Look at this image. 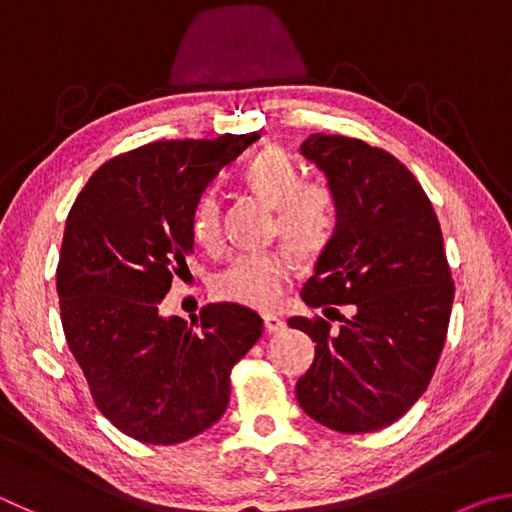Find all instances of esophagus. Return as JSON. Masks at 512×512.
Wrapping results in <instances>:
<instances>
[{
    "instance_id": "esophagus-1",
    "label": "esophagus",
    "mask_w": 512,
    "mask_h": 512,
    "mask_svg": "<svg viewBox=\"0 0 512 512\" xmlns=\"http://www.w3.org/2000/svg\"><path fill=\"white\" fill-rule=\"evenodd\" d=\"M264 327H266L268 334H277V332H282V329H284V320L280 316L266 314L264 316Z\"/></svg>"
}]
</instances>
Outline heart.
<instances>
[{
    "label": "heart",
    "instance_id": "1",
    "mask_svg": "<svg viewBox=\"0 0 512 512\" xmlns=\"http://www.w3.org/2000/svg\"><path fill=\"white\" fill-rule=\"evenodd\" d=\"M241 180L259 201L273 207V232L298 257H314L334 235L336 196L325 180H300V169L287 153L266 149L250 160ZM189 232L201 248L219 244V203L214 192L198 194L189 214ZM293 277L287 253L237 255L214 277L216 298L253 309H271L282 300Z\"/></svg>",
    "mask_w": 512,
    "mask_h": 512
}]
</instances>
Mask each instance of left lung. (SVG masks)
Returning a JSON list of instances; mask_svg holds the SVG:
<instances>
[{
  "label": "left lung",
  "instance_id": "obj_1",
  "mask_svg": "<svg viewBox=\"0 0 512 512\" xmlns=\"http://www.w3.org/2000/svg\"><path fill=\"white\" fill-rule=\"evenodd\" d=\"M300 153L336 196L334 235L300 296L316 309L354 305V316H341L336 332L320 316L289 318L316 343L298 402L334 431L384 429L427 391L447 339L454 280L443 232L418 180L388 151L314 133Z\"/></svg>",
  "mask_w": 512,
  "mask_h": 512
}]
</instances>
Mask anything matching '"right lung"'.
Returning a JSON list of instances; mask_svg holds the SVG:
<instances>
[{
  "mask_svg": "<svg viewBox=\"0 0 512 512\" xmlns=\"http://www.w3.org/2000/svg\"><path fill=\"white\" fill-rule=\"evenodd\" d=\"M257 137L137 146L94 171L67 214L56 268L65 339L97 409L140 443L210 429L228 409L232 368L264 332L235 302L203 307L192 325L160 316L194 253V201Z\"/></svg>",
  "mask_w": 512,
  "mask_h": 512,
  "instance_id": "right-lung-1",
  "label": "right lung"
}]
</instances>
